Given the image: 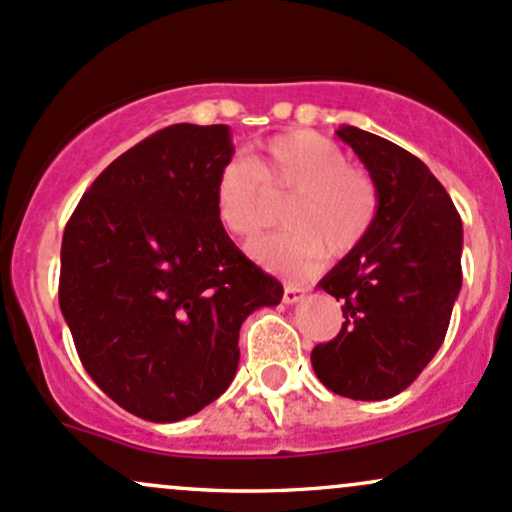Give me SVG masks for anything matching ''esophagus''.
I'll return each mask as SVG.
<instances>
[{"label": "esophagus", "mask_w": 512, "mask_h": 512, "mask_svg": "<svg viewBox=\"0 0 512 512\" xmlns=\"http://www.w3.org/2000/svg\"><path fill=\"white\" fill-rule=\"evenodd\" d=\"M305 288H300V285H285L283 290V302L285 305H295V302L305 300Z\"/></svg>", "instance_id": "obj_1"}]
</instances>
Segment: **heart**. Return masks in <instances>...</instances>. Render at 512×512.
<instances>
[{
	"label": "heart",
	"mask_w": 512,
	"mask_h": 512,
	"mask_svg": "<svg viewBox=\"0 0 512 512\" xmlns=\"http://www.w3.org/2000/svg\"><path fill=\"white\" fill-rule=\"evenodd\" d=\"M288 200L280 222L288 232L249 246L258 266L283 278H307L322 256L354 254L378 214V192L368 175L327 136L290 131L273 136L251 156L224 163L214 183L217 222L229 236L249 241L271 219V202Z\"/></svg>",
	"instance_id": "obj_1"
}]
</instances>
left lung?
<instances>
[{
	"instance_id": "1",
	"label": "left lung",
	"mask_w": 512,
	"mask_h": 512,
	"mask_svg": "<svg viewBox=\"0 0 512 512\" xmlns=\"http://www.w3.org/2000/svg\"><path fill=\"white\" fill-rule=\"evenodd\" d=\"M337 136L371 175L378 214L364 244L320 280L344 302V322L310 361L332 393L386 400L408 388L444 342L461 290L464 229L420 158L356 126H339Z\"/></svg>"
}]
</instances>
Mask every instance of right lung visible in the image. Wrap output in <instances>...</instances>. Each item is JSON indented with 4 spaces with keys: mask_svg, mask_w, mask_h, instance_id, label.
Wrapping results in <instances>:
<instances>
[{
    "mask_svg": "<svg viewBox=\"0 0 512 512\" xmlns=\"http://www.w3.org/2000/svg\"><path fill=\"white\" fill-rule=\"evenodd\" d=\"M232 156L229 126H166L109 163L65 227L60 312L92 381L141 420L217 400L241 324L283 298L217 222L214 183Z\"/></svg>",
    "mask_w": 512,
    "mask_h": 512,
    "instance_id": "1",
    "label": "right lung"
}]
</instances>
